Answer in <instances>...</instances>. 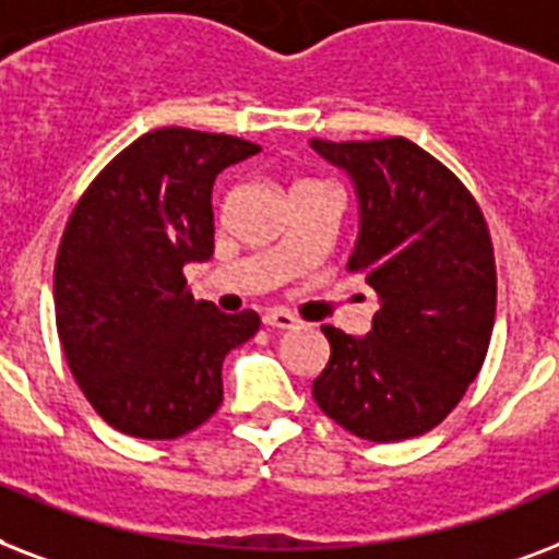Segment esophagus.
<instances>
[{
    "label": "esophagus",
    "mask_w": 559,
    "mask_h": 559,
    "mask_svg": "<svg viewBox=\"0 0 559 559\" xmlns=\"http://www.w3.org/2000/svg\"><path fill=\"white\" fill-rule=\"evenodd\" d=\"M265 326L271 329H297L300 326V320L294 318L292 311H285V309H267L265 311Z\"/></svg>",
    "instance_id": "obj_1"
}]
</instances>
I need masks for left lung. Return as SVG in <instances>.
Wrapping results in <instances>:
<instances>
[{"mask_svg": "<svg viewBox=\"0 0 559 559\" xmlns=\"http://www.w3.org/2000/svg\"><path fill=\"white\" fill-rule=\"evenodd\" d=\"M356 186L358 239L347 267L379 294L373 329L320 326L329 361L311 396L349 435L393 443L449 417L481 370L496 320V259L481 206L405 136L311 140Z\"/></svg>", "mask_w": 559, "mask_h": 559, "instance_id": "left-lung-1", "label": "left lung"}]
</instances>
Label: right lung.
<instances>
[{
  "instance_id": "obj_1",
  "label": "right lung",
  "mask_w": 559,
  "mask_h": 559,
  "mask_svg": "<svg viewBox=\"0 0 559 559\" xmlns=\"http://www.w3.org/2000/svg\"><path fill=\"white\" fill-rule=\"evenodd\" d=\"M259 151L227 133L159 128L116 154L69 215L55 262L60 347L122 435L175 440L206 423L224 400V356L257 335V311L194 300L183 267L215 248V177Z\"/></svg>"
}]
</instances>
